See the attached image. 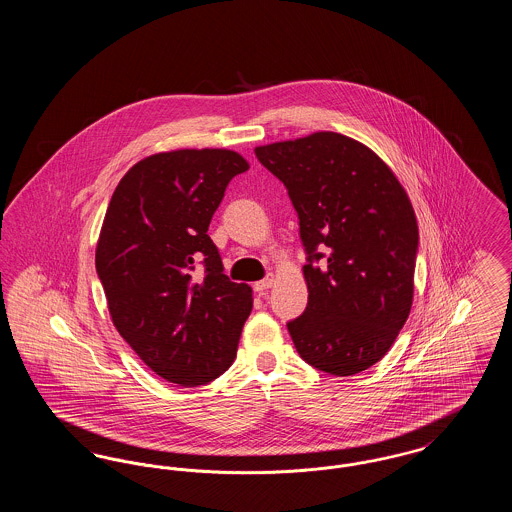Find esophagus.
<instances>
[{
  "label": "esophagus",
  "mask_w": 512,
  "mask_h": 512,
  "mask_svg": "<svg viewBox=\"0 0 512 512\" xmlns=\"http://www.w3.org/2000/svg\"><path fill=\"white\" fill-rule=\"evenodd\" d=\"M272 282H274V276L272 274H268L267 278H263L261 282H255V286H253V290L257 293H263L267 292L268 288L272 286Z\"/></svg>",
  "instance_id": "obj_1"
}]
</instances>
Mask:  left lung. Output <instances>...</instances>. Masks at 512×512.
<instances>
[{
  "label": "left lung",
  "mask_w": 512,
  "mask_h": 512,
  "mask_svg": "<svg viewBox=\"0 0 512 512\" xmlns=\"http://www.w3.org/2000/svg\"><path fill=\"white\" fill-rule=\"evenodd\" d=\"M288 190L309 303L288 322L301 359L334 376L378 363L411 313L418 226L390 167L338 132L255 147Z\"/></svg>",
  "instance_id": "obj_1"
}]
</instances>
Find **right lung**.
<instances>
[{"mask_svg": "<svg viewBox=\"0 0 512 512\" xmlns=\"http://www.w3.org/2000/svg\"><path fill=\"white\" fill-rule=\"evenodd\" d=\"M230 149L155 153L109 201L96 270L115 328L155 374L186 388L234 363L253 297L226 274L207 230L226 186L247 171Z\"/></svg>", "mask_w": 512, "mask_h": 512, "instance_id": "add662e5", "label": "right lung"}]
</instances>
